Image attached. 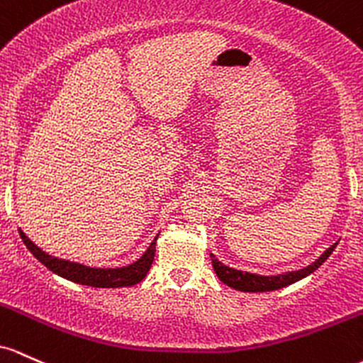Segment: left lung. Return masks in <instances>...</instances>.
Listing matches in <instances>:
<instances>
[{"instance_id":"1","label":"left lung","mask_w":363,"mask_h":363,"mask_svg":"<svg viewBox=\"0 0 363 363\" xmlns=\"http://www.w3.org/2000/svg\"><path fill=\"white\" fill-rule=\"evenodd\" d=\"M335 245H331L328 250L320 255L315 262H312L311 266L303 267L300 271H291L286 272V274H278V276H259V274H250V272H242V271H236L233 267H228L223 262H219L214 255H211L213 259V266L216 274L218 278L223 281V283L228 284V286L235 288V290L240 291H252V293H257V291H272V290H279V288L288 286V284L295 283V281L305 278L308 276L311 272H313L319 266H323L324 260L333 254L335 250Z\"/></svg>"}]
</instances>
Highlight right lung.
Returning a JSON list of instances; mask_svg holds the SVG:
<instances>
[{
	"mask_svg": "<svg viewBox=\"0 0 363 363\" xmlns=\"http://www.w3.org/2000/svg\"><path fill=\"white\" fill-rule=\"evenodd\" d=\"M20 236H22L23 243L28 250L34 254L35 259H39V262H43L48 269L60 274L61 278H67L73 281V283L87 284V286H96V288H121V286H133V284L140 283L145 278L150 266H152L154 254H156V238L152 240L150 247L145 250V254L142 255L137 262L130 264L127 267H116V269H97V267H87L82 264L70 262V260H63L58 257H52V255L46 254L40 248L32 243L27 238L26 233L22 230H18Z\"/></svg>",
	"mask_w": 363,
	"mask_h": 363,
	"instance_id": "add662e5",
	"label": "right lung"
}]
</instances>
